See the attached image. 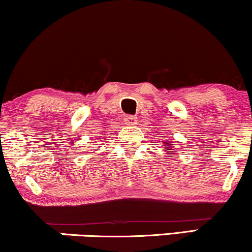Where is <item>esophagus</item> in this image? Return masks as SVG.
<instances>
[{
	"label": "esophagus",
	"mask_w": 252,
	"mask_h": 252,
	"mask_svg": "<svg viewBox=\"0 0 252 252\" xmlns=\"http://www.w3.org/2000/svg\"><path fill=\"white\" fill-rule=\"evenodd\" d=\"M136 123H137V118L132 115H126L124 117V124H126V126H135Z\"/></svg>",
	"instance_id": "esophagus-1"
}]
</instances>
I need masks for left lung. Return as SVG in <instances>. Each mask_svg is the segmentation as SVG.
<instances>
[{"instance_id": "1", "label": "left lung", "mask_w": 252, "mask_h": 252, "mask_svg": "<svg viewBox=\"0 0 252 252\" xmlns=\"http://www.w3.org/2000/svg\"><path fill=\"white\" fill-rule=\"evenodd\" d=\"M164 146H167V144H164ZM170 150H172V149H170ZM170 150H167V152H169V153H170Z\"/></svg>"}]
</instances>
